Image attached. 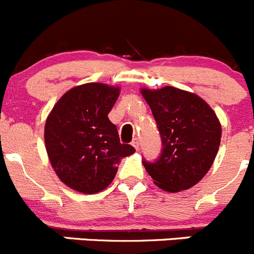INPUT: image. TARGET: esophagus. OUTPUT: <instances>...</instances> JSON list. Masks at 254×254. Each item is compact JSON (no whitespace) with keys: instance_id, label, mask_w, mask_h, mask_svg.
Segmentation results:
<instances>
[{"instance_id":"obj_1","label":"esophagus","mask_w":254,"mask_h":254,"mask_svg":"<svg viewBox=\"0 0 254 254\" xmlns=\"http://www.w3.org/2000/svg\"><path fill=\"white\" fill-rule=\"evenodd\" d=\"M131 145L134 146V148L136 149V150H138V149H139V140H138V138L132 139V141H131Z\"/></svg>"}]
</instances>
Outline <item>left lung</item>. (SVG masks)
I'll list each match as a JSON object with an SVG mask.
<instances>
[{"label": "left lung", "mask_w": 254, "mask_h": 254, "mask_svg": "<svg viewBox=\"0 0 254 254\" xmlns=\"http://www.w3.org/2000/svg\"><path fill=\"white\" fill-rule=\"evenodd\" d=\"M140 92L150 106L163 144L155 162L143 160L146 172L167 191L191 188L217 156L222 138L217 115L202 98L186 90L165 86Z\"/></svg>", "instance_id": "1"}]
</instances>
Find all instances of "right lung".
<instances>
[{"label":"right lung","instance_id":"1","mask_svg":"<svg viewBox=\"0 0 254 254\" xmlns=\"http://www.w3.org/2000/svg\"><path fill=\"white\" fill-rule=\"evenodd\" d=\"M118 86L89 82L68 90L45 124V145L60 181L73 190L94 194L113 182L118 164L135 153L122 144L108 114L118 100Z\"/></svg>","mask_w":254,"mask_h":254}]
</instances>
